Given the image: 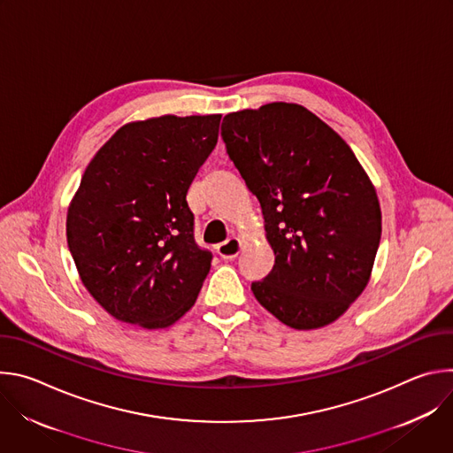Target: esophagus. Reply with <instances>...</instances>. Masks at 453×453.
Returning <instances> with one entry per match:
<instances>
[{
  "instance_id": "1",
  "label": "esophagus",
  "mask_w": 453,
  "mask_h": 453,
  "mask_svg": "<svg viewBox=\"0 0 453 453\" xmlns=\"http://www.w3.org/2000/svg\"><path fill=\"white\" fill-rule=\"evenodd\" d=\"M242 250V242L238 238H227L226 242L217 245V252L224 260H233Z\"/></svg>"
}]
</instances>
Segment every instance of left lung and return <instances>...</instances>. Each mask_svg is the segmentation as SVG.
Returning a JSON list of instances; mask_svg holds the SVG:
<instances>
[{
  "instance_id": "8db88e82",
  "label": "left lung",
  "mask_w": 453,
  "mask_h": 453,
  "mask_svg": "<svg viewBox=\"0 0 453 453\" xmlns=\"http://www.w3.org/2000/svg\"><path fill=\"white\" fill-rule=\"evenodd\" d=\"M227 154L260 201L276 262L250 290L283 325L337 320L369 283L381 236L376 189L349 145L313 112L273 102L229 112Z\"/></svg>"
}]
</instances>
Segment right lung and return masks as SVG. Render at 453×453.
<instances>
[{
	"label": "right lung",
	"mask_w": 453,
	"mask_h": 453,
	"mask_svg": "<svg viewBox=\"0 0 453 453\" xmlns=\"http://www.w3.org/2000/svg\"><path fill=\"white\" fill-rule=\"evenodd\" d=\"M220 118L127 123L88 165L68 208V247L114 319L168 328L196 304L213 256L193 238L186 193L217 145Z\"/></svg>",
	"instance_id": "obj_1"
}]
</instances>
